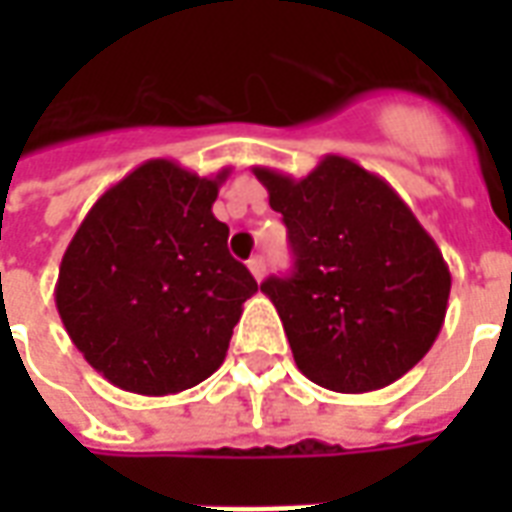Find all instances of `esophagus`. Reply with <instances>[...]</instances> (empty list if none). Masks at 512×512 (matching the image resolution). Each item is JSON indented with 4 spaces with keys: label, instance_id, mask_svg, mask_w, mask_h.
I'll return each mask as SVG.
<instances>
[{
    "label": "esophagus",
    "instance_id": "obj_1",
    "mask_svg": "<svg viewBox=\"0 0 512 512\" xmlns=\"http://www.w3.org/2000/svg\"><path fill=\"white\" fill-rule=\"evenodd\" d=\"M246 266H249V271H252V277H255L257 282L266 277V260H263V257H260V255L252 257V260H249Z\"/></svg>",
    "mask_w": 512,
    "mask_h": 512
}]
</instances>
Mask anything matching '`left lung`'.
<instances>
[{"label":"left lung","mask_w":512,"mask_h":512,"mask_svg":"<svg viewBox=\"0 0 512 512\" xmlns=\"http://www.w3.org/2000/svg\"><path fill=\"white\" fill-rule=\"evenodd\" d=\"M282 213L293 274L268 277L293 359L318 386L359 395L406 376L436 343L450 268L397 191L343 156L307 178L255 167Z\"/></svg>","instance_id":"8db88e82"}]
</instances>
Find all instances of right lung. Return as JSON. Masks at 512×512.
<instances>
[{
	"instance_id": "obj_1",
	"label": "right lung",
	"mask_w": 512,
	"mask_h": 512,
	"mask_svg": "<svg viewBox=\"0 0 512 512\" xmlns=\"http://www.w3.org/2000/svg\"><path fill=\"white\" fill-rule=\"evenodd\" d=\"M230 175L150 158L106 189L71 238L54 301L84 359L136 395H175L219 370L255 277L213 216Z\"/></svg>"
}]
</instances>
